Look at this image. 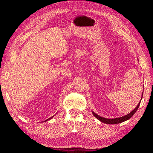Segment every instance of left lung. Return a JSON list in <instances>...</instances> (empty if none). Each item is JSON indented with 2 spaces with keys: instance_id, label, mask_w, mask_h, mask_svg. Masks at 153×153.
<instances>
[{
  "instance_id": "8db88e82",
  "label": "left lung",
  "mask_w": 153,
  "mask_h": 153,
  "mask_svg": "<svg viewBox=\"0 0 153 153\" xmlns=\"http://www.w3.org/2000/svg\"><path fill=\"white\" fill-rule=\"evenodd\" d=\"M142 96H143V93H142ZM142 100V98H141ZM140 102L141 100L140 101L139 104L137 105V107L134 108V109L131 111V112L129 113L128 115H126L125 116H123V117H118V118H115V119H106L104 117H100V116L98 115L97 114H96L94 112H92L93 115H94V117H97L98 120H100L101 122L102 123H107V124H117V123H120L121 122H123V121H125L126 120H129V119H130L132 116L134 115V113L136 112V111L138 110V108L140 106Z\"/></svg>"
}]
</instances>
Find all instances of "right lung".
I'll list each match as a JSON object with an SVG mask.
<instances>
[{
	"mask_svg": "<svg viewBox=\"0 0 153 153\" xmlns=\"http://www.w3.org/2000/svg\"><path fill=\"white\" fill-rule=\"evenodd\" d=\"M52 117H51V118H52ZM51 118H50V119H51Z\"/></svg>",
	"mask_w": 153,
	"mask_h": 153,
	"instance_id": "obj_1",
	"label": "right lung"
}]
</instances>
